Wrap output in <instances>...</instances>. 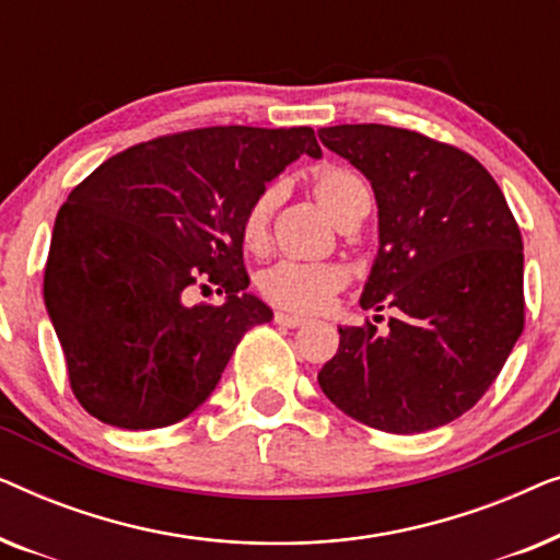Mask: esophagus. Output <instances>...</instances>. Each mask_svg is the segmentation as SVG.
Returning a JSON list of instances; mask_svg holds the SVG:
<instances>
[{
    "label": "esophagus",
    "instance_id": "obj_1",
    "mask_svg": "<svg viewBox=\"0 0 560 560\" xmlns=\"http://www.w3.org/2000/svg\"><path fill=\"white\" fill-rule=\"evenodd\" d=\"M275 324L285 326V328H298V326L305 324V318L295 316V313H282V311H278V313H275Z\"/></svg>",
    "mask_w": 560,
    "mask_h": 560
}]
</instances>
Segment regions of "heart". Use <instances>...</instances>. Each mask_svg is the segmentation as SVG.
I'll use <instances>...</instances> for the list:
<instances>
[{"instance_id": "1", "label": "heart", "mask_w": 560, "mask_h": 560, "mask_svg": "<svg viewBox=\"0 0 560 560\" xmlns=\"http://www.w3.org/2000/svg\"><path fill=\"white\" fill-rule=\"evenodd\" d=\"M313 196L334 224H347L354 213L370 203L364 180L359 175L334 167L313 180ZM280 203V186H267L255 196L242 219V242L249 252H265L270 242V221ZM349 272L336 262H278L259 275V293L275 308L290 313H320L343 290Z\"/></svg>"}]
</instances>
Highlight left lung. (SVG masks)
I'll list each match as a JSON object with an SVG mask.
<instances>
[{"label": "left lung", "instance_id": "8db88e82", "mask_svg": "<svg viewBox=\"0 0 560 560\" xmlns=\"http://www.w3.org/2000/svg\"><path fill=\"white\" fill-rule=\"evenodd\" d=\"M318 137L377 201L380 249L359 305L395 311L387 334L339 326L318 385L377 431H433L479 402L523 334L517 221L487 167L454 144L387 125Z\"/></svg>", "mask_w": 560, "mask_h": 560}]
</instances>
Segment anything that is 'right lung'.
Masks as SVG:
<instances>
[{"label": "right lung", "mask_w": 560, "mask_h": 560, "mask_svg": "<svg viewBox=\"0 0 560 560\" xmlns=\"http://www.w3.org/2000/svg\"><path fill=\"white\" fill-rule=\"evenodd\" d=\"M301 155L320 158L311 127H203L135 144L71 190L43 295L83 410L150 431L206 402L242 336L272 320L247 293L242 219ZM196 284L228 301L186 306Z\"/></svg>", "instance_id": "1"}]
</instances>
